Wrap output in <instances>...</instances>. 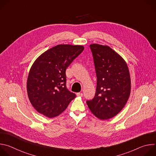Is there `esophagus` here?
I'll return each instance as SVG.
<instances>
[{"label": "esophagus", "mask_w": 156, "mask_h": 156, "mask_svg": "<svg viewBox=\"0 0 156 156\" xmlns=\"http://www.w3.org/2000/svg\"><path fill=\"white\" fill-rule=\"evenodd\" d=\"M76 96H81V97H82V96H83V94L82 93H76Z\"/></svg>", "instance_id": "esophagus-1"}]
</instances>
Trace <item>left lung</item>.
<instances>
[{"label": "left lung", "mask_w": 156, "mask_h": 156, "mask_svg": "<svg viewBox=\"0 0 156 156\" xmlns=\"http://www.w3.org/2000/svg\"><path fill=\"white\" fill-rule=\"evenodd\" d=\"M97 76L96 94L86 103L91 112L101 120L117 115L125 105L131 92V80L126 62L108 46H90Z\"/></svg>", "instance_id": "left-lung-1"}]
</instances>
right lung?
Instances as JSON below:
<instances>
[{"mask_svg":"<svg viewBox=\"0 0 156 156\" xmlns=\"http://www.w3.org/2000/svg\"><path fill=\"white\" fill-rule=\"evenodd\" d=\"M84 50L83 46L59 44L44 52L33 63L27 80L28 98L37 112L58 116L76 95L66 86V68Z\"/></svg>","mask_w":156,"mask_h":156,"instance_id":"obj_1","label":"right lung"}]
</instances>
